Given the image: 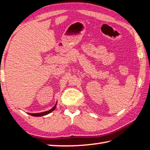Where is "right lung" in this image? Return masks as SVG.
<instances>
[{"label":"right lung","mask_w":150,"mask_h":150,"mask_svg":"<svg viewBox=\"0 0 150 150\" xmlns=\"http://www.w3.org/2000/svg\"><path fill=\"white\" fill-rule=\"evenodd\" d=\"M57 103H56V104L52 108V109L48 110V111H44V112L38 113H28V114L30 115H31V116H34V117H42V116H44V115H47V114L50 113L51 112H52L53 111H54V110H55L56 106H57Z\"/></svg>","instance_id":"obj_1"}]
</instances>
